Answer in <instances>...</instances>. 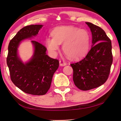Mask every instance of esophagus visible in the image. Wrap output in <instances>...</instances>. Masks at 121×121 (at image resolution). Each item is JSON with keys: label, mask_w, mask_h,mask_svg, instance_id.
Here are the masks:
<instances>
[{"label": "esophagus", "mask_w": 121, "mask_h": 121, "mask_svg": "<svg viewBox=\"0 0 121 121\" xmlns=\"http://www.w3.org/2000/svg\"><path fill=\"white\" fill-rule=\"evenodd\" d=\"M59 64H60V66H62V67H63V66H65L67 65V63L64 62L63 60H59Z\"/></svg>", "instance_id": "1"}]
</instances>
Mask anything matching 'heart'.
<instances>
[{
	"instance_id": "obj_1",
	"label": "heart",
	"mask_w": 121,
	"mask_h": 121,
	"mask_svg": "<svg viewBox=\"0 0 121 121\" xmlns=\"http://www.w3.org/2000/svg\"><path fill=\"white\" fill-rule=\"evenodd\" d=\"M52 35L53 38L46 39V45L53 55L56 54L59 44H62L63 52L73 60L83 58L90 50L91 36L85 29L72 26H59L52 31Z\"/></svg>"
}]
</instances>
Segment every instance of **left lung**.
Returning a JSON list of instances; mask_svg holds the SVG:
<instances>
[{
    "instance_id": "obj_1",
    "label": "left lung",
    "mask_w": 121,
    "mask_h": 121,
    "mask_svg": "<svg viewBox=\"0 0 121 121\" xmlns=\"http://www.w3.org/2000/svg\"><path fill=\"white\" fill-rule=\"evenodd\" d=\"M92 34V47L86 56L80 62L70 65L76 86L86 91L102 85L108 79L113 62L112 44L101 28L86 22Z\"/></svg>"
}]
</instances>
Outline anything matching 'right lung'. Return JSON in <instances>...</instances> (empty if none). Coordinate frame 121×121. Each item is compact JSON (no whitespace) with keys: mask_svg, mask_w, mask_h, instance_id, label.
<instances>
[{"mask_svg":"<svg viewBox=\"0 0 121 121\" xmlns=\"http://www.w3.org/2000/svg\"><path fill=\"white\" fill-rule=\"evenodd\" d=\"M42 25H31L21 29L10 41L6 63L11 80L25 93L43 95L50 88L53 75L59 67V61L46 54L47 49L40 43L31 41L34 48L31 58L24 63L18 55L21 41L35 37Z\"/></svg>","mask_w":121,"mask_h":121,"instance_id":"obj_1","label":"right lung"}]
</instances>
